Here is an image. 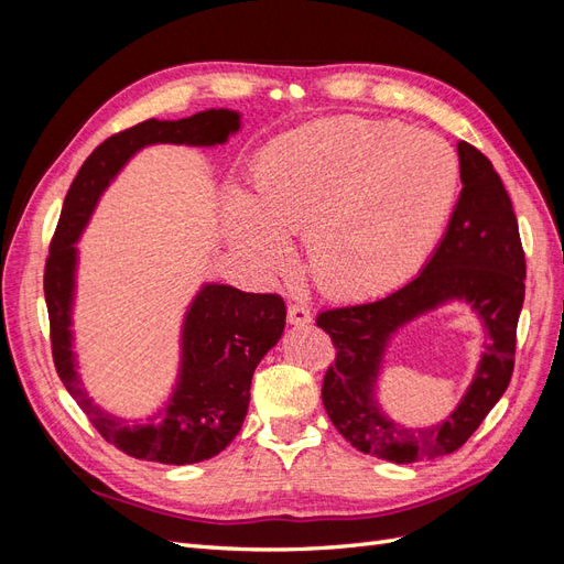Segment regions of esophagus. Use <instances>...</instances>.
<instances>
[{
  "instance_id": "34e87169",
  "label": "esophagus",
  "mask_w": 564,
  "mask_h": 564,
  "mask_svg": "<svg viewBox=\"0 0 564 564\" xmlns=\"http://www.w3.org/2000/svg\"><path fill=\"white\" fill-rule=\"evenodd\" d=\"M286 319H289V324L303 327V324H308L313 319V315H311V308L305 303H292V305H289V311H286Z\"/></svg>"
}]
</instances>
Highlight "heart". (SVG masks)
Instances as JSON below:
<instances>
[{"label": "heart", "mask_w": 564, "mask_h": 564, "mask_svg": "<svg viewBox=\"0 0 564 564\" xmlns=\"http://www.w3.org/2000/svg\"><path fill=\"white\" fill-rule=\"evenodd\" d=\"M253 202L230 199L228 237L263 275L282 272L284 235L305 232L313 280L336 296H377L425 261L458 187L454 150L433 133L332 117L270 141Z\"/></svg>", "instance_id": "1"}]
</instances>
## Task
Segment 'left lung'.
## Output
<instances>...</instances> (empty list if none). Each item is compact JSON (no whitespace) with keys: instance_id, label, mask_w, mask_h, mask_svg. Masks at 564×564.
Segmentation results:
<instances>
[{"instance_id":"left-lung-1","label":"left lung","mask_w":564,"mask_h":564,"mask_svg":"<svg viewBox=\"0 0 564 564\" xmlns=\"http://www.w3.org/2000/svg\"><path fill=\"white\" fill-rule=\"evenodd\" d=\"M458 166L464 187L445 237L419 275L379 301L340 305L315 319L336 350L322 381V404L334 429L355 449L392 464H414L464 447L513 377L527 278L518 218L501 176L480 150L460 141ZM454 297L470 302L488 327L481 367L447 422L423 432L402 430L370 400L380 355L402 323Z\"/></svg>"}]
</instances>
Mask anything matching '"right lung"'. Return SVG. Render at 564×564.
<instances>
[{"mask_svg": "<svg viewBox=\"0 0 564 564\" xmlns=\"http://www.w3.org/2000/svg\"><path fill=\"white\" fill-rule=\"evenodd\" d=\"M237 129V112L207 110L176 122L145 119L110 135L82 164L51 237L44 265V299L56 371L100 437L133 458L183 466L224 452L242 429L253 369L280 340L286 308L280 294H247L226 284L204 286L187 311L181 383L174 400L155 421H119L100 412L87 398L75 371L70 350L73 245L87 226L100 193L135 150L150 143L218 145L226 143Z\"/></svg>", "mask_w": 564, "mask_h": 564, "instance_id": "obj_1", "label": "right lung"}]
</instances>
